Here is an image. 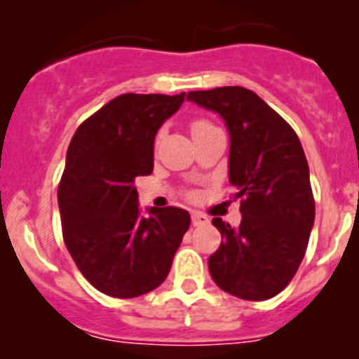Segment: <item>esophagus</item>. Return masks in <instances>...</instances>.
I'll use <instances>...</instances> for the list:
<instances>
[{
  "mask_svg": "<svg viewBox=\"0 0 359 359\" xmlns=\"http://www.w3.org/2000/svg\"><path fill=\"white\" fill-rule=\"evenodd\" d=\"M208 222H210L208 217L203 215V213H199V212L192 213V224L194 226H206Z\"/></svg>",
  "mask_w": 359,
  "mask_h": 359,
  "instance_id": "34e87169",
  "label": "esophagus"
}]
</instances>
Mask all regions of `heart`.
Here are the masks:
<instances>
[{
	"label": "heart",
	"mask_w": 359,
	"mask_h": 359,
	"mask_svg": "<svg viewBox=\"0 0 359 359\" xmlns=\"http://www.w3.org/2000/svg\"><path fill=\"white\" fill-rule=\"evenodd\" d=\"M210 126H212V124H210L208 121L196 119V121H192V124H190V131H192V135H194V133H197V131L206 130V128H210Z\"/></svg>",
	"instance_id": "1"
}]
</instances>
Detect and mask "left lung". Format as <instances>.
Segmentation results:
<instances>
[{
	"mask_svg": "<svg viewBox=\"0 0 359 359\" xmlns=\"http://www.w3.org/2000/svg\"><path fill=\"white\" fill-rule=\"evenodd\" d=\"M187 100L222 117L229 133V183L242 222L215 217L222 235L208 269L217 287L265 301L287 287L301 265L315 220L310 169L299 137L278 111L244 87L196 90Z\"/></svg>",
	"mask_w": 359,
	"mask_h": 359,
	"instance_id": "8db88e82",
	"label": "left lung"
}]
</instances>
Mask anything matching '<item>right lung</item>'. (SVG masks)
<instances>
[{
    "instance_id": "right-lung-1",
    "label": "right lung",
    "mask_w": 359,
    "mask_h": 359,
    "mask_svg": "<svg viewBox=\"0 0 359 359\" xmlns=\"http://www.w3.org/2000/svg\"><path fill=\"white\" fill-rule=\"evenodd\" d=\"M185 100L123 94L80 124L58 187L67 251L92 287L119 299L165 281L190 226L187 210L149 208L140 215L135 180L153 172L156 131Z\"/></svg>"
}]
</instances>
